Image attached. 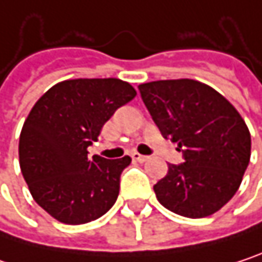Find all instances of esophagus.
<instances>
[{"label":"esophagus","instance_id":"esophagus-1","mask_svg":"<svg viewBox=\"0 0 262 262\" xmlns=\"http://www.w3.org/2000/svg\"><path fill=\"white\" fill-rule=\"evenodd\" d=\"M132 158H133V161H138V162H145V161L148 159V156H145V155H139V153H136V151H133V153H132Z\"/></svg>","mask_w":262,"mask_h":262}]
</instances>
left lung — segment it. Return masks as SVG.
<instances>
[{"mask_svg":"<svg viewBox=\"0 0 262 262\" xmlns=\"http://www.w3.org/2000/svg\"><path fill=\"white\" fill-rule=\"evenodd\" d=\"M165 139L178 142L183 162L153 186L162 206L189 219L223 208L238 191L250 161V133L236 109L197 80H158L138 86Z\"/></svg>","mask_w":262,"mask_h":262,"instance_id":"obj_1","label":"left lung"}]
</instances>
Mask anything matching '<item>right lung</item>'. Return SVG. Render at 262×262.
<instances>
[{
  "mask_svg": "<svg viewBox=\"0 0 262 262\" xmlns=\"http://www.w3.org/2000/svg\"><path fill=\"white\" fill-rule=\"evenodd\" d=\"M136 91L120 79L65 80L33 106L19 136V165L34 202L56 220L83 225L117 202L129 156L88 158L115 111Z\"/></svg>",
  "mask_w": 262,
  "mask_h": 262,
  "instance_id": "obj_1",
  "label": "right lung"
}]
</instances>
